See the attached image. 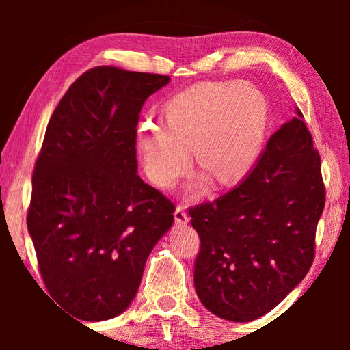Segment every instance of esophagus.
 Masks as SVG:
<instances>
[{"mask_svg": "<svg viewBox=\"0 0 350 350\" xmlns=\"http://www.w3.org/2000/svg\"><path fill=\"white\" fill-rule=\"evenodd\" d=\"M174 221L177 225H187L188 224V216L185 213V208L183 206H177L176 211H174Z\"/></svg>", "mask_w": 350, "mask_h": 350, "instance_id": "34e87169", "label": "esophagus"}]
</instances>
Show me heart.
Wrapping results in <instances>:
<instances>
[{"instance_id": "obj_1", "label": "heart", "mask_w": 350, "mask_h": 350, "mask_svg": "<svg viewBox=\"0 0 350 350\" xmlns=\"http://www.w3.org/2000/svg\"><path fill=\"white\" fill-rule=\"evenodd\" d=\"M269 103L258 88L242 81H204L174 94L162 106L165 125L142 122L135 146L144 170L159 187H170L194 159L205 173L188 188L199 196L211 176L233 185L258 163L269 126Z\"/></svg>"}]
</instances>
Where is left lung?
I'll return each mask as SVG.
<instances>
[{"mask_svg": "<svg viewBox=\"0 0 350 350\" xmlns=\"http://www.w3.org/2000/svg\"><path fill=\"white\" fill-rule=\"evenodd\" d=\"M303 118L296 108L238 187L189 210L200 238L196 293L227 321L269 313L313 262L325 196L321 161Z\"/></svg>", "mask_w": 350, "mask_h": 350, "instance_id": "1", "label": "left lung"}]
</instances>
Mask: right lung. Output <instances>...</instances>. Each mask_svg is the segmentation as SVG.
<instances>
[{
  "mask_svg": "<svg viewBox=\"0 0 350 350\" xmlns=\"http://www.w3.org/2000/svg\"><path fill=\"white\" fill-rule=\"evenodd\" d=\"M168 75L94 68L52 114L27 213L38 267L58 306L81 321L128 309L174 205L137 176L135 126Z\"/></svg>",
  "mask_w": 350,
  "mask_h": 350,
  "instance_id": "add662e5",
  "label": "right lung"
}]
</instances>
